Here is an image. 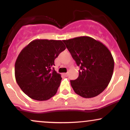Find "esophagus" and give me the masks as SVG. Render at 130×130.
Returning a JSON list of instances; mask_svg holds the SVG:
<instances>
[{"instance_id":"1","label":"esophagus","mask_w":130,"mask_h":130,"mask_svg":"<svg viewBox=\"0 0 130 130\" xmlns=\"http://www.w3.org/2000/svg\"><path fill=\"white\" fill-rule=\"evenodd\" d=\"M63 75L65 76H68V73H63Z\"/></svg>"}]
</instances>
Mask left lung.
I'll return each instance as SVG.
<instances>
[{"instance_id": "8db88e82", "label": "left lung", "mask_w": 130, "mask_h": 130, "mask_svg": "<svg viewBox=\"0 0 130 130\" xmlns=\"http://www.w3.org/2000/svg\"><path fill=\"white\" fill-rule=\"evenodd\" d=\"M63 41L80 66L78 77L70 80L74 92L86 98L97 96L107 87L112 76L114 60L111 53L104 44L90 37Z\"/></svg>"}]
</instances>
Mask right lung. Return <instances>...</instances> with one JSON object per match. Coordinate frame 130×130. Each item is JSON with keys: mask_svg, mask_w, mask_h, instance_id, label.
<instances>
[{"mask_svg": "<svg viewBox=\"0 0 130 130\" xmlns=\"http://www.w3.org/2000/svg\"><path fill=\"white\" fill-rule=\"evenodd\" d=\"M65 49L63 40L46 39L33 40L22 49L16 60L14 74L24 93L38 101L47 100L56 95L62 77L52 67Z\"/></svg>", "mask_w": 130, "mask_h": 130, "instance_id": "obj_1", "label": "right lung"}]
</instances>
